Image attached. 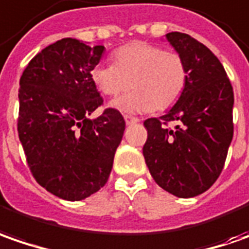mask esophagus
Masks as SVG:
<instances>
[{
    "instance_id": "1",
    "label": "esophagus",
    "mask_w": 249,
    "mask_h": 249,
    "mask_svg": "<svg viewBox=\"0 0 249 249\" xmlns=\"http://www.w3.org/2000/svg\"><path fill=\"white\" fill-rule=\"evenodd\" d=\"M124 120H125V124H126V125L138 124V123L141 121L139 118H136V117H131V116H125Z\"/></svg>"
}]
</instances>
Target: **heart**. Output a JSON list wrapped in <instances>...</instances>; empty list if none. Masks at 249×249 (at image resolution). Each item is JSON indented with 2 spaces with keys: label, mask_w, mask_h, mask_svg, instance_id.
<instances>
[{
  "label": "heart",
  "mask_w": 249,
  "mask_h": 249,
  "mask_svg": "<svg viewBox=\"0 0 249 249\" xmlns=\"http://www.w3.org/2000/svg\"><path fill=\"white\" fill-rule=\"evenodd\" d=\"M114 65H98L90 71L93 84L105 96L131 92L111 102L126 114L167 110L183 93L187 69L182 56L161 47L136 41L117 49Z\"/></svg>",
  "instance_id": "obj_1"
}]
</instances>
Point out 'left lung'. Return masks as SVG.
<instances>
[{
  "instance_id": "left-lung-1",
  "label": "left lung",
  "mask_w": 249,
  "mask_h": 249,
  "mask_svg": "<svg viewBox=\"0 0 249 249\" xmlns=\"http://www.w3.org/2000/svg\"><path fill=\"white\" fill-rule=\"evenodd\" d=\"M165 38L184 60L187 82L164 116L144 121L143 156L160 187L190 198L207 192L223 169L233 139L234 95L222 63L204 44L179 31Z\"/></svg>"
}]
</instances>
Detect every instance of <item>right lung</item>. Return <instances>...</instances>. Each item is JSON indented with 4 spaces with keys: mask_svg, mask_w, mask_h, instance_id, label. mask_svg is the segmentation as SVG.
Returning <instances> with one entry per match:
<instances>
[{
    "mask_svg": "<svg viewBox=\"0 0 249 249\" xmlns=\"http://www.w3.org/2000/svg\"><path fill=\"white\" fill-rule=\"evenodd\" d=\"M105 52L63 38L34 56L20 77L18 132L36 180L49 193L80 201L107 182L125 129L124 117L106 108L90 71Z\"/></svg>",
    "mask_w": 249,
    "mask_h": 249,
    "instance_id": "obj_1",
    "label": "right lung"
}]
</instances>
